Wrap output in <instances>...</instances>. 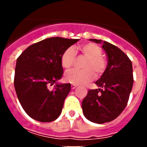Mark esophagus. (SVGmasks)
<instances>
[{
  "instance_id": "34e87169",
  "label": "esophagus",
  "mask_w": 147,
  "mask_h": 147,
  "mask_svg": "<svg viewBox=\"0 0 147 147\" xmlns=\"http://www.w3.org/2000/svg\"><path fill=\"white\" fill-rule=\"evenodd\" d=\"M76 87H77V85H74V84H72V85H71V89H75V88H76Z\"/></svg>"
}]
</instances>
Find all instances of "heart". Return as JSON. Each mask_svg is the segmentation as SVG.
Listing matches in <instances>:
<instances>
[{
  "label": "heart",
  "mask_w": 147,
  "mask_h": 147,
  "mask_svg": "<svg viewBox=\"0 0 147 147\" xmlns=\"http://www.w3.org/2000/svg\"><path fill=\"white\" fill-rule=\"evenodd\" d=\"M80 50L87 58L83 64V70L73 69L66 73L65 79L74 85H84L92 81L96 76H100L105 71L107 66V59L104 57L99 45L93 42L82 45ZM75 51L70 47L66 49L61 57V64L64 68L71 67L75 59Z\"/></svg>",
  "instance_id": "1"
}]
</instances>
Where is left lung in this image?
Segmentation results:
<instances>
[{
    "label": "left lung",
    "instance_id": "left-lung-1",
    "mask_svg": "<svg viewBox=\"0 0 147 147\" xmlns=\"http://www.w3.org/2000/svg\"><path fill=\"white\" fill-rule=\"evenodd\" d=\"M90 40L102 44L108 62L101 78L95 82L99 88L88 90L82 107L87 119L103 124L116 119L127 106L133 85L132 65L127 54L115 45L101 40Z\"/></svg>",
    "mask_w": 147,
    "mask_h": 147
}]
</instances>
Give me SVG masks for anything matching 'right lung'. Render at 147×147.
<instances>
[{
    "mask_svg": "<svg viewBox=\"0 0 147 147\" xmlns=\"http://www.w3.org/2000/svg\"><path fill=\"white\" fill-rule=\"evenodd\" d=\"M79 40L45 39L28 46L17 59L15 91L23 110L34 120L51 122L60 115L71 84H56L52 90L47 87L62 78V54Z\"/></svg>",
    "mask_w": 147,
    "mask_h": 147,
    "instance_id": "1",
    "label": "right lung"
}]
</instances>
